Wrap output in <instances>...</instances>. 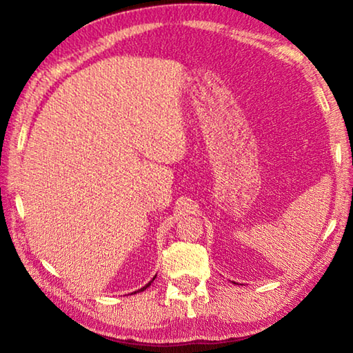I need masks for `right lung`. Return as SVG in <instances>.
<instances>
[{
	"label": "right lung",
	"mask_w": 353,
	"mask_h": 353,
	"mask_svg": "<svg viewBox=\"0 0 353 353\" xmlns=\"http://www.w3.org/2000/svg\"><path fill=\"white\" fill-rule=\"evenodd\" d=\"M154 279H155V277H154ZM149 285H151V282H149V283H148L146 286H143V288H141V290H139V291H145V290L148 288V286H149Z\"/></svg>",
	"instance_id": "1"
}]
</instances>
